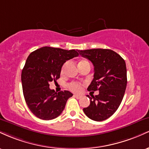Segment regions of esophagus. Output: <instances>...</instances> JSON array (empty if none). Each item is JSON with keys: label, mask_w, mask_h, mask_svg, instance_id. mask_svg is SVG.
<instances>
[{"label": "esophagus", "mask_w": 149, "mask_h": 149, "mask_svg": "<svg viewBox=\"0 0 149 149\" xmlns=\"http://www.w3.org/2000/svg\"><path fill=\"white\" fill-rule=\"evenodd\" d=\"M73 96L76 97V99H78V100H79V99H81L82 97H83L82 95H74Z\"/></svg>", "instance_id": "esophagus-1"}]
</instances>
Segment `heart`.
I'll return each instance as SVG.
<instances>
[{
	"label": "heart",
	"instance_id": "heart-1",
	"mask_svg": "<svg viewBox=\"0 0 149 149\" xmlns=\"http://www.w3.org/2000/svg\"><path fill=\"white\" fill-rule=\"evenodd\" d=\"M85 61H87L86 60H81L79 63L85 62ZM69 88L73 92H78L81 90V85H80L79 83H74V82H73V83H71L69 84Z\"/></svg>",
	"mask_w": 149,
	"mask_h": 149
}]
</instances>
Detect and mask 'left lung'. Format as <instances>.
<instances>
[{
  "instance_id": "left-lung-1",
  "label": "left lung",
  "mask_w": 149,
  "mask_h": 149,
  "mask_svg": "<svg viewBox=\"0 0 149 149\" xmlns=\"http://www.w3.org/2000/svg\"><path fill=\"white\" fill-rule=\"evenodd\" d=\"M78 52L94 66V78L88 90L100 91L95 97L88 95L90 104L83 111L93 120H104L116 111L123 98L127 82L125 61L111 49H91Z\"/></svg>"
}]
</instances>
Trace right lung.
Masks as SVG:
<instances>
[{"label":"right lung","instance_id":"add662e5","mask_svg":"<svg viewBox=\"0 0 149 149\" xmlns=\"http://www.w3.org/2000/svg\"><path fill=\"white\" fill-rule=\"evenodd\" d=\"M79 55L78 50L42 47L29 55L22 71L24 97L30 111L40 119L52 120L64 109L73 94L67 90L58 93L49 83L60 77L61 67L67 60Z\"/></svg>","mask_w":149,"mask_h":149}]
</instances>
